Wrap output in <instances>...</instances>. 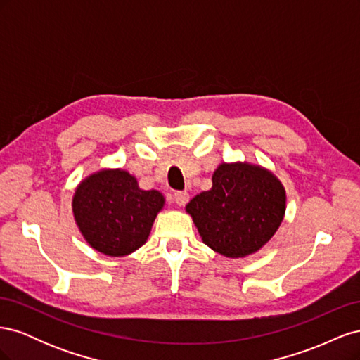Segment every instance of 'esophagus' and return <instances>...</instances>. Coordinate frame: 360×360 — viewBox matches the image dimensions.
Listing matches in <instances>:
<instances>
[{
	"label": "esophagus",
	"instance_id": "obj_1",
	"mask_svg": "<svg viewBox=\"0 0 360 360\" xmlns=\"http://www.w3.org/2000/svg\"><path fill=\"white\" fill-rule=\"evenodd\" d=\"M174 201H176L179 205H186L189 201V193L186 191L174 192Z\"/></svg>",
	"mask_w": 360,
	"mask_h": 360
}]
</instances>
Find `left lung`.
Masks as SVG:
<instances>
[{
  "label": "left lung",
  "instance_id": "8db88e82",
  "mask_svg": "<svg viewBox=\"0 0 360 360\" xmlns=\"http://www.w3.org/2000/svg\"><path fill=\"white\" fill-rule=\"evenodd\" d=\"M213 186L186 205L202 242L225 257L254 254L278 230L285 191L274 174L248 163H222Z\"/></svg>",
  "mask_w": 360,
  "mask_h": 360
}]
</instances>
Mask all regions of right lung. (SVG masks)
<instances>
[{
	"label": "right lung",
	"instance_id": "add662e5",
	"mask_svg": "<svg viewBox=\"0 0 360 360\" xmlns=\"http://www.w3.org/2000/svg\"><path fill=\"white\" fill-rule=\"evenodd\" d=\"M162 207L160 192L139 189L136 179L122 169L93 174L73 197V214L85 240L110 257L143 246Z\"/></svg>",
	"mask_w": 360,
	"mask_h": 360
}]
</instances>
